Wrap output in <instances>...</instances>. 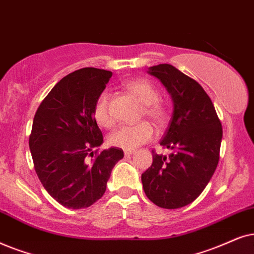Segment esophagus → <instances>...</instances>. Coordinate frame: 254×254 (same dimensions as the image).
<instances>
[{"instance_id": "esophagus-1", "label": "esophagus", "mask_w": 254, "mask_h": 254, "mask_svg": "<svg viewBox=\"0 0 254 254\" xmlns=\"http://www.w3.org/2000/svg\"><path fill=\"white\" fill-rule=\"evenodd\" d=\"M133 153V150H124V154H125V157H129V155H131Z\"/></svg>"}]
</instances>
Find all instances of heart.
Returning a JSON list of instances; mask_svg holds the SVG:
<instances>
[{"label":"heart","instance_id":"obj_1","mask_svg":"<svg viewBox=\"0 0 254 254\" xmlns=\"http://www.w3.org/2000/svg\"><path fill=\"white\" fill-rule=\"evenodd\" d=\"M125 87L141 104L144 113L151 120L162 124L166 121V110L158 102L157 89L146 80L136 79L125 83ZM94 118L103 127H110L114 124V117L110 113V95L107 92L101 94L94 107ZM154 136L153 127L148 122H141L136 125H122L108 137L111 146L133 150L141 144L147 143Z\"/></svg>","mask_w":254,"mask_h":254}]
</instances>
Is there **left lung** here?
<instances>
[{"label": "left lung", "mask_w": 254, "mask_h": 254, "mask_svg": "<svg viewBox=\"0 0 254 254\" xmlns=\"http://www.w3.org/2000/svg\"><path fill=\"white\" fill-rule=\"evenodd\" d=\"M147 73L166 88L173 103L171 123L160 141L172 153L153 152L151 167L141 174L145 194L158 207L178 209L200 196L219 159L222 124L201 84L170 64Z\"/></svg>", "instance_id": "1"}]
</instances>
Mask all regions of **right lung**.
I'll return each mask as SVG.
<instances>
[{
	"label": "right lung",
	"instance_id": "obj_1",
	"mask_svg": "<svg viewBox=\"0 0 254 254\" xmlns=\"http://www.w3.org/2000/svg\"><path fill=\"white\" fill-rule=\"evenodd\" d=\"M113 73L86 67L63 77L40 103L29 146L40 182L58 203L90 207L106 192L107 182L123 150H103L94 107Z\"/></svg>",
	"mask_w": 254,
	"mask_h": 254
}]
</instances>
